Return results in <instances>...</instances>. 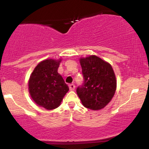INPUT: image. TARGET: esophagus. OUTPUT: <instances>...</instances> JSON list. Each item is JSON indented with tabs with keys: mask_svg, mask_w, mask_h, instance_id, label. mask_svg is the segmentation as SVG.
<instances>
[{
	"mask_svg": "<svg viewBox=\"0 0 149 149\" xmlns=\"http://www.w3.org/2000/svg\"><path fill=\"white\" fill-rule=\"evenodd\" d=\"M69 87L70 90H71V91H73V90H75V88H76V86H75L74 84H70L69 85Z\"/></svg>",
	"mask_w": 149,
	"mask_h": 149,
	"instance_id": "1",
	"label": "esophagus"
}]
</instances>
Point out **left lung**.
<instances>
[{
	"instance_id": "obj_1",
	"label": "left lung",
	"mask_w": 149,
	"mask_h": 149,
	"mask_svg": "<svg viewBox=\"0 0 149 149\" xmlns=\"http://www.w3.org/2000/svg\"><path fill=\"white\" fill-rule=\"evenodd\" d=\"M84 83L76 92L85 107L96 111L103 109L114 96L116 75L111 65L96 55L80 58Z\"/></svg>"
}]
</instances>
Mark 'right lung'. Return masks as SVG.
Listing matches in <instances>:
<instances>
[{"label":"right lung","instance_id":"1","mask_svg":"<svg viewBox=\"0 0 149 149\" xmlns=\"http://www.w3.org/2000/svg\"><path fill=\"white\" fill-rule=\"evenodd\" d=\"M61 59H47L40 61L33 69L29 80V92L39 107L47 110L56 109L69 88L57 72Z\"/></svg>","mask_w":149,"mask_h":149}]
</instances>
